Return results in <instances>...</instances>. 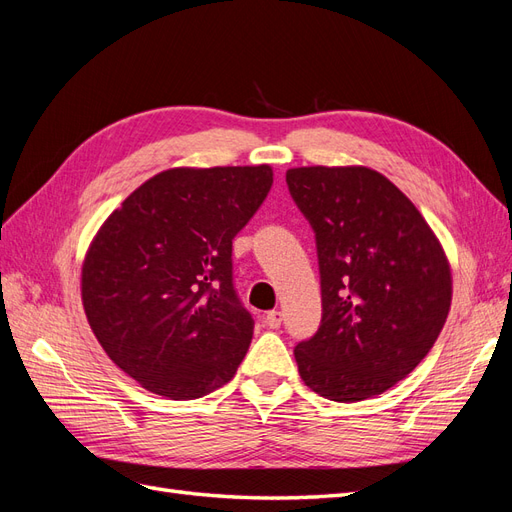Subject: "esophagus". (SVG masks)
Segmentation results:
<instances>
[{
  "label": "esophagus",
  "mask_w": 512,
  "mask_h": 512,
  "mask_svg": "<svg viewBox=\"0 0 512 512\" xmlns=\"http://www.w3.org/2000/svg\"><path fill=\"white\" fill-rule=\"evenodd\" d=\"M265 324H267L269 329L280 327V324H282V312H280V309H271V312H267Z\"/></svg>",
  "instance_id": "esophagus-1"
}]
</instances>
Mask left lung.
I'll return each mask as SVG.
<instances>
[{
	"instance_id": "1",
	"label": "left lung",
	"mask_w": 512,
	"mask_h": 512,
	"mask_svg": "<svg viewBox=\"0 0 512 512\" xmlns=\"http://www.w3.org/2000/svg\"><path fill=\"white\" fill-rule=\"evenodd\" d=\"M288 192L316 237L322 318L294 346L303 382L333 401L391 389L425 359L451 307V269L423 215L363 166H303Z\"/></svg>"
}]
</instances>
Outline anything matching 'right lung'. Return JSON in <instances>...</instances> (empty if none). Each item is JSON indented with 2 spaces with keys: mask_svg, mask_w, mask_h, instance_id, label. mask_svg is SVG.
Segmentation results:
<instances>
[{
  "mask_svg": "<svg viewBox=\"0 0 512 512\" xmlns=\"http://www.w3.org/2000/svg\"><path fill=\"white\" fill-rule=\"evenodd\" d=\"M271 183L267 164L164 170L91 243L83 265L91 331L147 391L196 399L235 376L254 318L232 282V239Z\"/></svg>",
  "mask_w": 512,
  "mask_h": 512,
  "instance_id": "add662e5",
  "label": "right lung"
}]
</instances>
